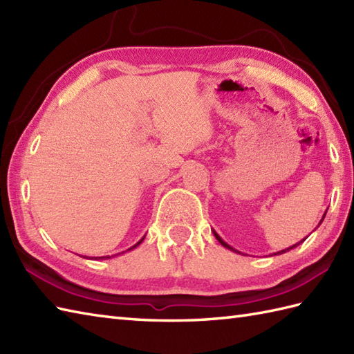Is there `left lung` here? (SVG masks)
I'll return each mask as SVG.
<instances>
[{"label":"left lung","instance_id":"1","mask_svg":"<svg viewBox=\"0 0 354 354\" xmlns=\"http://www.w3.org/2000/svg\"><path fill=\"white\" fill-rule=\"evenodd\" d=\"M324 217H326V213H324ZM324 217H322V219H324ZM321 222H322V221H321ZM214 236H216V239H217V240H219V242H221V243H222V245H223L225 248H228V250H232V248H231L230 245H227V243H225V242H223V240H222V239H221L219 236H217V234H216V232H214ZM301 242H303V240H301ZM301 242H299V243H301ZM299 243H297V245H293V246L288 248V250H283V251H280V252H278V254H283V252H286V251H290V250H292V248H295V246H298Z\"/></svg>","mask_w":354,"mask_h":354}]
</instances>
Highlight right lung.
<instances>
[{
	"mask_svg": "<svg viewBox=\"0 0 354 354\" xmlns=\"http://www.w3.org/2000/svg\"><path fill=\"white\" fill-rule=\"evenodd\" d=\"M141 240H142V239H141ZM141 240H140V242H138V243H137V245H133V246H132V248H129V250H133V248H135V246H138V245H140V243H141ZM102 259H103V257H102ZM106 259H109V257H106Z\"/></svg>",
	"mask_w": 354,
	"mask_h": 354,
	"instance_id": "obj_1",
	"label": "right lung"
}]
</instances>
